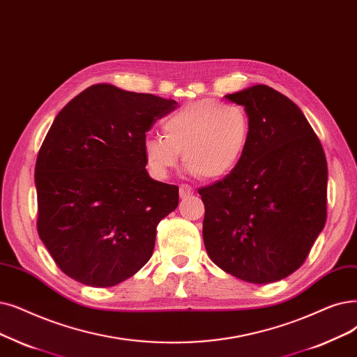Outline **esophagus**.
<instances>
[{"mask_svg":"<svg viewBox=\"0 0 357 357\" xmlns=\"http://www.w3.org/2000/svg\"><path fill=\"white\" fill-rule=\"evenodd\" d=\"M192 192H194V188L191 187V185H188V183H182L181 187H179V195H181V198L188 197V195H191Z\"/></svg>","mask_w":357,"mask_h":357,"instance_id":"esophagus-1","label":"esophagus"}]
</instances>
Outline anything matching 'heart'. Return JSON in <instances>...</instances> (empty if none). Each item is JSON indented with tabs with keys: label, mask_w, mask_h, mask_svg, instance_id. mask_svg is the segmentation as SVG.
<instances>
[{
	"label": "heart",
	"mask_w": 357,
	"mask_h": 357,
	"mask_svg": "<svg viewBox=\"0 0 357 357\" xmlns=\"http://www.w3.org/2000/svg\"><path fill=\"white\" fill-rule=\"evenodd\" d=\"M163 135L146 138L144 162L154 176L163 178L183 163L201 179L226 176L241 162L251 135V119L236 103L201 99L170 114L162 123Z\"/></svg>",
	"instance_id": "1"
}]
</instances>
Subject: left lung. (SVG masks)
I'll list each match as a JSON object with an SVG mask.
<instances>
[{
    "mask_svg": "<svg viewBox=\"0 0 357 357\" xmlns=\"http://www.w3.org/2000/svg\"><path fill=\"white\" fill-rule=\"evenodd\" d=\"M251 135L238 166L199 188L203 239L217 267L267 284L296 271L327 220V159L299 107L266 84L226 96Z\"/></svg>",
    "mask_w": 357,
    "mask_h": 357,
    "instance_id": "obj_1",
    "label": "left lung"
}]
</instances>
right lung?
Listing matches in <instances>:
<instances>
[{
    "label": "right lung",
    "mask_w": 357,
    "mask_h": 357,
    "mask_svg": "<svg viewBox=\"0 0 357 357\" xmlns=\"http://www.w3.org/2000/svg\"><path fill=\"white\" fill-rule=\"evenodd\" d=\"M176 106L95 84L56 115L36 159V226L74 280L111 287L150 259L156 227L178 207L179 188L149 176L143 146L153 123Z\"/></svg>",
    "instance_id": "add662e5"
}]
</instances>
